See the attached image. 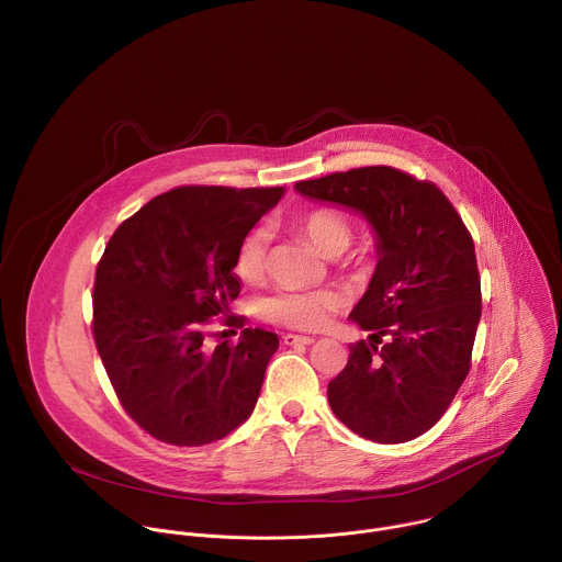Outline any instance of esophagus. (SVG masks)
I'll return each instance as SVG.
<instances>
[{
  "mask_svg": "<svg viewBox=\"0 0 562 562\" xmlns=\"http://www.w3.org/2000/svg\"><path fill=\"white\" fill-rule=\"evenodd\" d=\"M282 341H284L286 346H297V344L308 346V344H313V337H306V335H291V333H286V335H282Z\"/></svg>",
  "mask_w": 562,
  "mask_h": 562,
  "instance_id": "esophagus-1",
  "label": "esophagus"
}]
</instances>
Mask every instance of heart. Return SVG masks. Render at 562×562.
Returning a JSON list of instances; mask_svg holds the SVG:
<instances>
[{
    "label": "heart",
    "instance_id": "b5f03b06",
    "mask_svg": "<svg viewBox=\"0 0 562 562\" xmlns=\"http://www.w3.org/2000/svg\"><path fill=\"white\" fill-rule=\"evenodd\" d=\"M300 232L315 245V249L326 256L335 258L348 249L352 240V221L350 216L330 205H317L304 212L297 218ZM267 249H269V234L265 227H254L236 251V273L243 280H258L267 269ZM341 304L339 293L330 289H313V291H291L282 289L271 295L258 300V311L265 319L300 328V330H315L322 328L333 311Z\"/></svg>",
    "mask_w": 562,
    "mask_h": 562
}]
</instances>
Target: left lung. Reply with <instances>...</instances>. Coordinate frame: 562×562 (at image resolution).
<instances>
[{
  "label": "left lung",
  "mask_w": 562,
  "mask_h": 562,
  "mask_svg": "<svg viewBox=\"0 0 562 562\" xmlns=\"http://www.w3.org/2000/svg\"><path fill=\"white\" fill-rule=\"evenodd\" d=\"M295 188L361 212L379 236L376 271L350 313L372 344H350L346 368L328 383V403L361 438L409 442L445 416L471 370L482 317L473 236L436 183L392 166Z\"/></svg>",
  "instance_id": "1"
}]
</instances>
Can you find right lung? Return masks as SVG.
I'll return each mask as SVG.
<instances>
[{
	"instance_id": "1",
	"label": "right lung",
	"mask_w": 562,
	"mask_h": 562,
	"mask_svg": "<svg viewBox=\"0 0 562 562\" xmlns=\"http://www.w3.org/2000/svg\"><path fill=\"white\" fill-rule=\"evenodd\" d=\"M284 194L276 188L181 186L150 199L109 238L95 267L93 341L124 412L153 438L203 447L243 425L278 335L245 328L207 350L214 317L240 293L236 251Z\"/></svg>"
}]
</instances>
